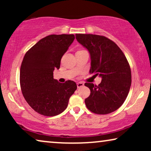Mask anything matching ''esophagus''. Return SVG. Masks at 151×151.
<instances>
[{
  "mask_svg": "<svg viewBox=\"0 0 151 151\" xmlns=\"http://www.w3.org/2000/svg\"><path fill=\"white\" fill-rule=\"evenodd\" d=\"M84 86V83L83 82H78L77 83V86H78V88H80V87H82V86Z\"/></svg>",
  "mask_w": 151,
  "mask_h": 151,
  "instance_id": "obj_1",
  "label": "esophagus"
}]
</instances>
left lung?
<instances>
[{
	"instance_id": "1",
	"label": "left lung",
	"mask_w": 151,
	"mask_h": 151,
	"mask_svg": "<svg viewBox=\"0 0 151 151\" xmlns=\"http://www.w3.org/2000/svg\"><path fill=\"white\" fill-rule=\"evenodd\" d=\"M78 42L87 49L91 56L89 73L102 78L99 85L86 83L91 93L84 102L88 110L100 115L109 114L120 107L129 94L131 71L120 48L106 37L76 34Z\"/></svg>"
}]
</instances>
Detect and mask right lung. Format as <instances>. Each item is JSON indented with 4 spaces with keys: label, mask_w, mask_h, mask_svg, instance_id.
<instances>
[{
    "label": "right lung",
    "mask_w": 151,
    "mask_h": 151,
    "mask_svg": "<svg viewBox=\"0 0 151 151\" xmlns=\"http://www.w3.org/2000/svg\"><path fill=\"white\" fill-rule=\"evenodd\" d=\"M75 39L73 34L49 35L27 51L20 71V88L28 104L39 114L55 116L67 109L77 85L53 79L63 55Z\"/></svg>",
    "instance_id": "right-lung-1"
}]
</instances>
